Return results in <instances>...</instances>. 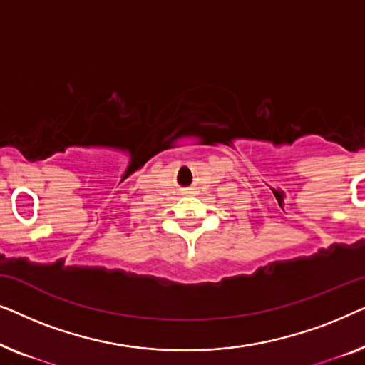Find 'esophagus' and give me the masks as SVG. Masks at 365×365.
Here are the masks:
<instances>
[{
	"mask_svg": "<svg viewBox=\"0 0 365 365\" xmlns=\"http://www.w3.org/2000/svg\"><path fill=\"white\" fill-rule=\"evenodd\" d=\"M182 194H192V189H184Z\"/></svg>",
	"mask_w": 365,
	"mask_h": 365,
	"instance_id": "obj_1",
	"label": "esophagus"
}]
</instances>
